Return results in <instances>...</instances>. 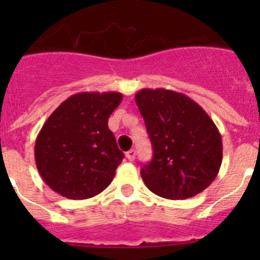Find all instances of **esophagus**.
I'll list each match as a JSON object with an SVG mask.
<instances>
[{
    "mask_svg": "<svg viewBox=\"0 0 260 260\" xmlns=\"http://www.w3.org/2000/svg\"><path fill=\"white\" fill-rule=\"evenodd\" d=\"M135 155H137V151H135V150H130V151H127V152H126V157H127L130 161H134Z\"/></svg>",
    "mask_w": 260,
    "mask_h": 260,
    "instance_id": "esophagus-1",
    "label": "esophagus"
}]
</instances>
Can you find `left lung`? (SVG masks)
I'll list each match as a JSON object with an SVG mask.
<instances>
[{"instance_id":"8db88e82","label":"left lung","mask_w":260,"mask_h":260,"mask_svg":"<svg viewBox=\"0 0 260 260\" xmlns=\"http://www.w3.org/2000/svg\"><path fill=\"white\" fill-rule=\"evenodd\" d=\"M153 156L141 169L148 189L167 199H187L207 189L222 160L219 130L199 104L183 93L143 88L135 95Z\"/></svg>"}]
</instances>
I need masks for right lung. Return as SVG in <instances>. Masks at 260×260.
Instances as JSON below:
<instances>
[{
	"instance_id": "obj_1",
	"label": "right lung",
	"mask_w": 260,
	"mask_h": 260,
	"mask_svg": "<svg viewBox=\"0 0 260 260\" xmlns=\"http://www.w3.org/2000/svg\"><path fill=\"white\" fill-rule=\"evenodd\" d=\"M122 102L119 92H79L49 116L35 143L41 178L69 199H88L113 180L123 153L108 127V118Z\"/></svg>"
}]
</instances>
